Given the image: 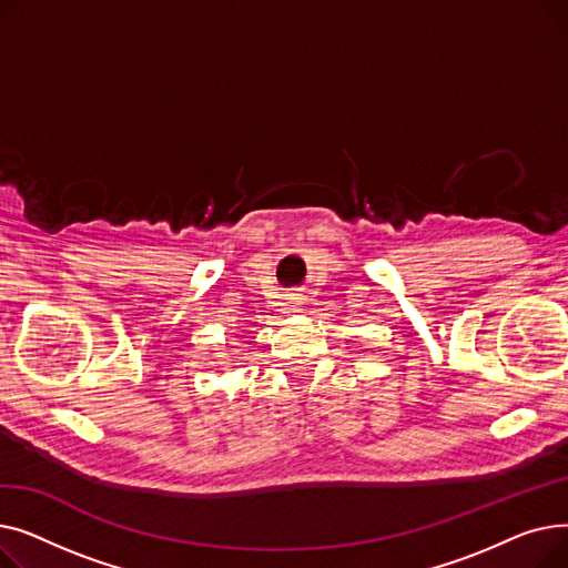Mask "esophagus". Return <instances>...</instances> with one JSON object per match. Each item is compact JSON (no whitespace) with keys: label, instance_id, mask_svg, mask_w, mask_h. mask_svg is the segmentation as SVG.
I'll return each instance as SVG.
<instances>
[{"label":"esophagus","instance_id":"esophagus-1","mask_svg":"<svg viewBox=\"0 0 568 568\" xmlns=\"http://www.w3.org/2000/svg\"><path fill=\"white\" fill-rule=\"evenodd\" d=\"M304 296H300V294H296V296H290V300H287V311L290 313H302L304 311Z\"/></svg>","mask_w":568,"mask_h":568}]
</instances>
